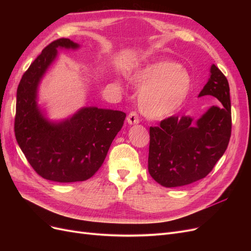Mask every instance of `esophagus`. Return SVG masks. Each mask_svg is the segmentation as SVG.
Instances as JSON below:
<instances>
[{
  "instance_id": "obj_1",
  "label": "esophagus",
  "mask_w": 251,
  "mask_h": 251,
  "mask_svg": "<svg viewBox=\"0 0 251 251\" xmlns=\"http://www.w3.org/2000/svg\"><path fill=\"white\" fill-rule=\"evenodd\" d=\"M126 121L128 125H137L139 124V117L136 112H131L126 117Z\"/></svg>"
}]
</instances>
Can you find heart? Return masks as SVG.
<instances>
[{"mask_svg":"<svg viewBox=\"0 0 251 251\" xmlns=\"http://www.w3.org/2000/svg\"><path fill=\"white\" fill-rule=\"evenodd\" d=\"M130 80L141 88L140 111L151 119H164L177 113L189 94L191 75L183 66L170 60H158L139 68Z\"/></svg>","mask_w":251,"mask_h":251,"instance_id":"b5f03b06","label":"heart"}]
</instances>
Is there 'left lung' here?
<instances>
[{
	"label": "left lung",
	"mask_w": 251,
	"mask_h": 251,
	"mask_svg": "<svg viewBox=\"0 0 251 251\" xmlns=\"http://www.w3.org/2000/svg\"><path fill=\"white\" fill-rule=\"evenodd\" d=\"M220 101L194 121L191 116H172L150 127L149 173L164 187L191 184L206 177L223 156L231 135L229 85L216 65L199 97Z\"/></svg>",
	"instance_id": "left-lung-1"
}]
</instances>
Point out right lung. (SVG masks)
I'll list each match as a JSON object with an SVG mask.
<instances>
[{
  "label": "right lung",
  "instance_id": "add662e5",
  "mask_svg": "<svg viewBox=\"0 0 251 251\" xmlns=\"http://www.w3.org/2000/svg\"><path fill=\"white\" fill-rule=\"evenodd\" d=\"M78 49L69 39L49 44L22 76L17 91L14 133L33 170L54 182H78L100 170L111 143L121 130L126 113L97 107L51 121L37 104L39 85L57 56V49Z\"/></svg>",
  "mask_w": 251,
  "mask_h": 251
}]
</instances>
